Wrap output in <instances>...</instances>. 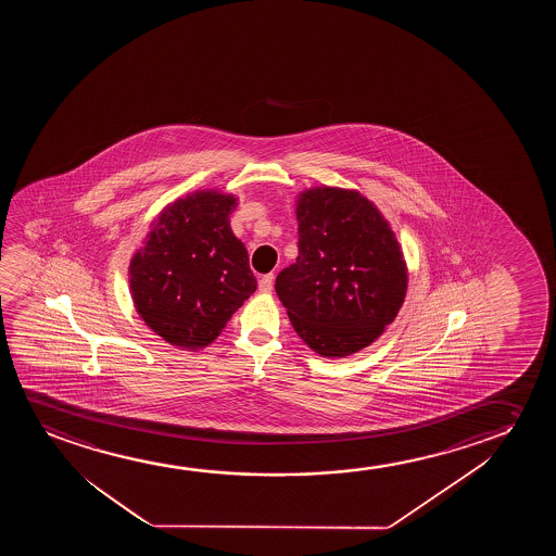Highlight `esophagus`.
Wrapping results in <instances>:
<instances>
[{
	"instance_id": "esophagus-1",
	"label": "esophagus",
	"mask_w": 556,
	"mask_h": 556,
	"mask_svg": "<svg viewBox=\"0 0 556 556\" xmlns=\"http://www.w3.org/2000/svg\"><path fill=\"white\" fill-rule=\"evenodd\" d=\"M260 292H271L274 289V275L267 274L258 281Z\"/></svg>"
}]
</instances>
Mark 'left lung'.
Wrapping results in <instances>:
<instances>
[{"instance_id":"left-lung-1","label":"left lung","mask_w":556,"mask_h":556,"mask_svg":"<svg viewBox=\"0 0 556 556\" xmlns=\"http://www.w3.org/2000/svg\"><path fill=\"white\" fill-rule=\"evenodd\" d=\"M298 258L275 279L298 336L323 357L380 338L406 296V262L380 211L358 191L312 188L296 203Z\"/></svg>"}]
</instances>
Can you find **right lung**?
<instances>
[{"label": "right lung", "mask_w": 556, "mask_h": 556, "mask_svg": "<svg viewBox=\"0 0 556 556\" xmlns=\"http://www.w3.org/2000/svg\"><path fill=\"white\" fill-rule=\"evenodd\" d=\"M236 205L218 191L176 199L130 260L135 307L165 342L206 348L256 290L247 249L229 228Z\"/></svg>", "instance_id": "obj_1"}]
</instances>
